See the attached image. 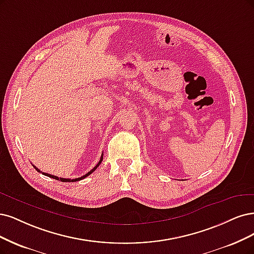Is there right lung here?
Listing matches in <instances>:
<instances>
[{
  "label": "right lung",
  "instance_id": "obj_1",
  "mask_svg": "<svg viewBox=\"0 0 254 254\" xmlns=\"http://www.w3.org/2000/svg\"><path fill=\"white\" fill-rule=\"evenodd\" d=\"M102 161H103V154L101 155V159H100V161H99V163L97 164V165H95V167L93 168V169H91L88 173H86L85 174V176H83V177H81V178H77V179H73V180H71V179H64V178H58V177H56V176H52V174H49V173H45V172H42L40 169H38L37 167H36V166H34V165H32L33 166V167H34V169H36L38 172H41L42 174H44V176H46V177H49V178H51V179H55V180H60L61 182H77V181H81V180H83V179H85L86 177H88L89 176V174H91L95 169H97L98 167H99V166H100V164L102 163Z\"/></svg>",
  "mask_w": 254,
  "mask_h": 254
}]
</instances>
